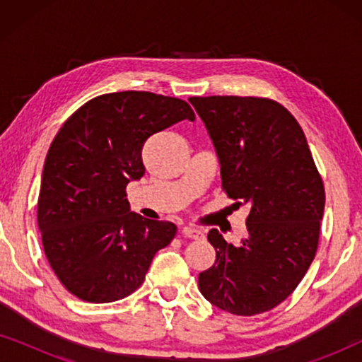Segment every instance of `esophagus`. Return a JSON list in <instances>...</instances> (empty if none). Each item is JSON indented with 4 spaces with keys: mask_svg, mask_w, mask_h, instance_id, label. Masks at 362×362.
<instances>
[{
    "mask_svg": "<svg viewBox=\"0 0 362 362\" xmlns=\"http://www.w3.org/2000/svg\"><path fill=\"white\" fill-rule=\"evenodd\" d=\"M182 235L185 237H189V239H201L202 235V230H199V229H196V227H182Z\"/></svg>",
    "mask_w": 362,
    "mask_h": 362,
    "instance_id": "esophagus-1",
    "label": "esophagus"
}]
</instances>
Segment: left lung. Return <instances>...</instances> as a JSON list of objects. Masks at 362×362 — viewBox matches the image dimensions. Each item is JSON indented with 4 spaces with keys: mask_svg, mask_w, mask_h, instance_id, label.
Masks as SVG:
<instances>
[{
    "mask_svg": "<svg viewBox=\"0 0 362 362\" xmlns=\"http://www.w3.org/2000/svg\"><path fill=\"white\" fill-rule=\"evenodd\" d=\"M189 102L214 143L222 189L250 206L240 244L209 230L216 262L199 274V290L232 315L264 313L293 293L315 259L323 180L303 130L279 102L235 95Z\"/></svg>",
    "mask_w": 362,
    "mask_h": 362,
    "instance_id": "left-lung-1",
    "label": "left lung"
}]
</instances>
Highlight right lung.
<instances>
[{"instance_id": "right-lung-1", "label": "right lung", "mask_w": 362, "mask_h": 362, "mask_svg": "<svg viewBox=\"0 0 362 362\" xmlns=\"http://www.w3.org/2000/svg\"><path fill=\"white\" fill-rule=\"evenodd\" d=\"M194 118L181 98L125 90L83 103L59 130L44 163L37 226L49 265L77 298H125L175 239L173 222L130 212L125 189L145 175L148 138Z\"/></svg>"}]
</instances>
